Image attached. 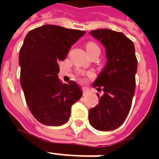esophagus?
<instances>
[{
  "mask_svg": "<svg viewBox=\"0 0 159 159\" xmlns=\"http://www.w3.org/2000/svg\"><path fill=\"white\" fill-rule=\"evenodd\" d=\"M82 92H83V96H87L90 93V90L87 89V88H83Z\"/></svg>",
  "mask_w": 159,
  "mask_h": 159,
  "instance_id": "1",
  "label": "esophagus"
}]
</instances>
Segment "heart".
Here are the masks:
<instances>
[{
    "label": "heart",
    "instance_id": "1",
    "mask_svg": "<svg viewBox=\"0 0 159 159\" xmlns=\"http://www.w3.org/2000/svg\"><path fill=\"white\" fill-rule=\"evenodd\" d=\"M96 48H99V47L97 46V43H93V42H89V43H87V45H86V49H87V53H89L90 51L93 50V49H96Z\"/></svg>",
    "mask_w": 159,
    "mask_h": 159
}]
</instances>
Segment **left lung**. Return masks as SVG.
<instances>
[{
  "instance_id": "obj_1",
  "label": "left lung",
  "mask_w": 159,
  "mask_h": 159,
  "mask_svg": "<svg viewBox=\"0 0 159 159\" xmlns=\"http://www.w3.org/2000/svg\"><path fill=\"white\" fill-rule=\"evenodd\" d=\"M90 34L106 47L107 62L93 84L97 90L102 87L104 95L89 111V122L97 130H113L125 120L132 105L138 63L134 45L123 33L111 30H96Z\"/></svg>"
}]
</instances>
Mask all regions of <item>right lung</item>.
<instances>
[{
  "label": "right lung",
  "instance_id": "obj_1",
  "mask_svg": "<svg viewBox=\"0 0 159 159\" xmlns=\"http://www.w3.org/2000/svg\"><path fill=\"white\" fill-rule=\"evenodd\" d=\"M85 31L46 25L27 34L20 50V85L34 117L45 125L67 123L71 107L82 97L73 81L62 83L57 77L58 62L67 57L71 46Z\"/></svg>",
  "mask_w": 159,
  "mask_h": 159
}]
</instances>
